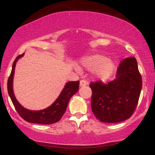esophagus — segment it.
Here are the masks:
<instances>
[{
	"label": "esophagus",
	"mask_w": 155,
	"mask_h": 155,
	"mask_svg": "<svg viewBox=\"0 0 155 155\" xmlns=\"http://www.w3.org/2000/svg\"><path fill=\"white\" fill-rule=\"evenodd\" d=\"M87 84H88V82L84 80H80V87L86 86Z\"/></svg>",
	"instance_id": "esophagus-1"
}]
</instances>
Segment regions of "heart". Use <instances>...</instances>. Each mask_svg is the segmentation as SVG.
Returning a JSON list of instances; mask_svg holds the SVG:
<instances>
[{
  "instance_id": "b5f03b06",
  "label": "heart",
  "mask_w": 155,
  "mask_h": 155,
  "mask_svg": "<svg viewBox=\"0 0 155 155\" xmlns=\"http://www.w3.org/2000/svg\"><path fill=\"white\" fill-rule=\"evenodd\" d=\"M81 65L84 68L93 72L95 77L101 81L109 79L114 69V63L105 56L99 54L85 57L81 61Z\"/></svg>"
}]
</instances>
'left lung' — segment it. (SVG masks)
I'll list each match as a JSON object with an SVG mask.
<instances>
[{
    "label": "left lung",
    "instance_id": "8db88e82",
    "mask_svg": "<svg viewBox=\"0 0 155 155\" xmlns=\"http://www.w3.org/2000/svg\"><path fill=\"white\" fill-rule=\"evenodd\" d=\"M116 77L108 84L90 82L91 107L101 122L118 123L128 119L138 103L143 82L135 58L123 59Z\"/></svg>",
    "mask_w": 155,
    "mask_h": 155
}]
</instances>
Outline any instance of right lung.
I'll use <instances>...</instances> for the list:
<instances>
[{
	"mask_svg": "<svg viewBox=\"0 0 155 155\" xmlns=\"http://www.w3.org/2000/svg\"><path fill=\"white\" fill-rule=\"evenodd\" d=\"M23 56L24 54L19 55L16 57L12 64L11 73L8 80V92L16 111L23 119L29 123L48 125L59 121L66 110L70 99L78 91L80 81L78 80V81L67 82L58 99L54 101L53 104L46 109L40 111H31L25 109L17 100L12 90L15 68L18 59Z\"/></svg>",
	"mask_w": 155,
	"mask_h": 155,
	"instance_id": "obj_1",
	"label": "right lung"
}]
</instances>
